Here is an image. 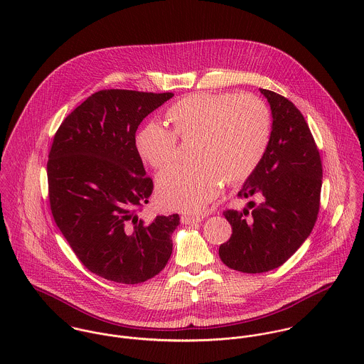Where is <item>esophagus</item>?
Returning <instances> with one entry per match:
<instances>
[{
  "label": "esophagus",
  "mask_w": 364,
  "mask_h": 364,
  "mask_svg": "<svg viewBox=\"0 0 364 364\" xmlns=\"http://www.w3.org/2000/svg\"><path fill=\"white\" fill-rule=\"evenodd\" d=\"M202 215H182L181 217V221L183 223V224H193V223H199V221H202Z\"/></svg>",
  "instance_id": "esophagus-1"
}]
</instances>
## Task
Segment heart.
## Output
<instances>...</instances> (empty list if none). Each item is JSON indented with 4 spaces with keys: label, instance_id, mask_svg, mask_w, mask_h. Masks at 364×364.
Returning <instances> with one entry per match:
<instances>
[{
    "label": "heart",
    "instance_id": "obj_1",
    "mask_svg": "<svg viewBox=\"0 0 364 364\" xmlns=\"http://www.w3.org/2000/svg\"><path fill=\"white\" fill-rule=\"evenodd\" d=\"M172 130L151 122L137 134L140 156L162 169L178 156V137L198 139L195 159L189 166H173L156 178L161 206L179 211H198L218 195L223 179L228 185L248 181L267 151L272 116L254 95L198 92L166 110Z\"/></svg>",
    "mask_w": 364,
    "mask_h": 364
}]
</instances>
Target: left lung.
<instances>
[{"label": "left lung", "mask_w": 364, "mask_h": 364, "mask_svg": "<svg viewBox=\"0 0 364 364\" xmlns=\"http://www.w3.org/2000/svg\"><path fill=\"white\" fill-rule=\"evenodd\" d=\"M272 109V137L258 169L238 198L258 196L251 213L223 211L232 227L220 245L224 264L244 273H262L282 266L307 240L315 225L322 186V164L311 130L297 106L260 88Z\"/></svg>", "instance_id": "obj_1"}]
</instances>
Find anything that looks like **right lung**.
I'll return each mask as SVG.
<instances>
[{
  "instance_id": "add662e5",
  "label": "right lung",
  "mask_w": 364,
  "mask_h": 364,
  "mask_svg": "<svg viewBox=\"0 0 364 364\" xmlns=\"http://www.w3.org/2000/svg\"><path fill=\"white\" fill-rule=\"evenodd\" d=\"M172 92L102 90L77 106L54 134L48 161L53 218L81 263L106 280L137 284L172 254L179 215L139 213L153 193L136 147L143 119Z\"/></svg>"
}]
</instances>
